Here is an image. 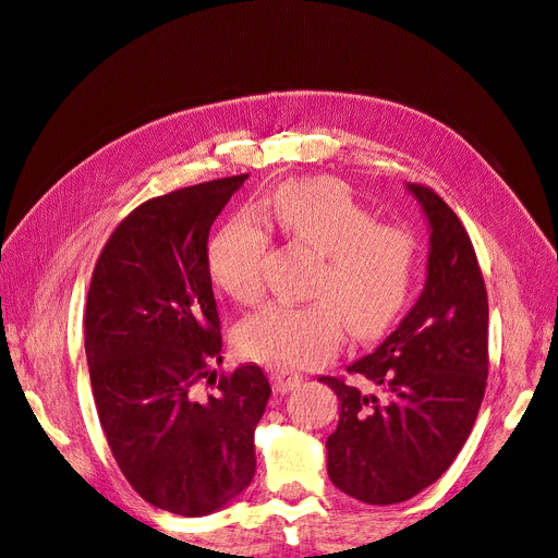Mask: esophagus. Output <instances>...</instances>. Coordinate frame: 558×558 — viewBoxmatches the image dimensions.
<instances>
[{
	"mask_svg": "<svg viewBox=\"0 0 558 558\" xmlns=\"http://www.w3.org/2000/svg\"><path fill=\"white\" fill-rule=\"evenodd\" d=\"M269 377H272V386H275L277 393H289V391H293V388H298L302 384V375L298 373V369L286 367V365L272 367V373H269Z\"/></svg>",
	"mask_w": 558,
	"mask_h": 558,
	"instance_id": "34e87169",
	"label": "esophagus"
}]
</instances>
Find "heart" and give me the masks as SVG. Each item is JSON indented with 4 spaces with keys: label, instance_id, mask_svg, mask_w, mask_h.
Listing matches in <instances>:
<instances>
[{
    "label": "heart",
    "instance_id": "1",
    "mask_svg": "<svg viewBox=\"0 0 558 558\" xmlns=\"http://www.w3.org/2000/svg\"><path fill=\"white\" fill-rule=\"evenodd\" d=\"M256 216L310 246L318 263L310 279L312 302H272L244 320L238 340L246 356L316 367L335 356L347 326L359 340L391 326L412 289L416 244L410 230L375 223L373 211L330 179L286 181L260 202ZM265 248L267 234L253 218H232L207 248L216 289L256 302Z\"/></svg>",
    "mask_w": 558,
    "mask_h": 558
}]
</instances>
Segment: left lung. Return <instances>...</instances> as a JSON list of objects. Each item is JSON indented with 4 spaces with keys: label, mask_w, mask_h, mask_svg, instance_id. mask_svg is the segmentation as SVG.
I'll return each instance as SVG.
<instances>
[{
    "label": "left lung",
    "mask_w": 558,
    "mask_h": 558,
    "mask_svg": "<svg viewBox=\"0 0 558 558\" xmlns=\"http://www.w3.org/2000/svg\"><path fill=\"white\" fill-rule=\"evenodd\" d=\"M430 242L426 286L400 326L347 373L318 377L340 400L326 440L328 477L367 505L410 500L453 463L488 375V302L475 248L447 202L408 183Z\"/></svg>",
    "instance_id": "8db88e82"
}]
</instances>
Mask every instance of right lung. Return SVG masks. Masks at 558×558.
<instances>
[{"mask_svg":"<svg viewBox=\"0 0 558 558\" xmlns=\"http://www.w3.org/2000/svg\"><path fill=\"white\" fill-rule=\"evenodd\" d=\"M248 174L144 202L113 230L86 302V359L99 424L125 480L181 517L223 510L256 475L253 433L269 400L258 365L195 384L223 363L207 267L216 216Z\"/></svg>","mask_w":558,"mask_h":558,"instance_id":"obj_1","label":"right lung"}]
</instances>
